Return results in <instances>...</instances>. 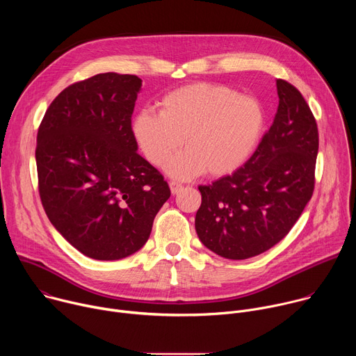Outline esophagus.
Here are the masks:
<instances>
[{
    "label": "esophagus",
    "mask_w": 356,
    "mask_h": 356,
    "mask_svg": "<svg viewBox=\"0 0 356 356\" xmlns=\"http://www.w3.org/2000/svg\"><path fill=\"white\" fill-rule=\"evenodd\" d=\"M169 186H170V191H172V194H177V193H180V191L183 190V186H181V184H179V183H176V181H170V183H169Z\"/></svg>",
    "instance_id": "1"
}]
</instances>
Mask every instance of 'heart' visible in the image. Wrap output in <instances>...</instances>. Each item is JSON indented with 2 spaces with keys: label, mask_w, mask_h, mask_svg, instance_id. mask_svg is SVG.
I'll use <instances>...</instances> for the list:
<instances>
[{
  "label": "heart",
  "mask_w": 356,
  "mask_h": 356,
  "mask_svg": "<svg viewBox=\"0 0 356 356\" xmlns=\"http://www.w3.org/2000/svg\"><path fill=\"white\" fill-rule=\"evenodd\" d=\"M159 114L139 111L132 120V135L149 163L176 179L202 172L221 177L241 169L258 149L266 113L261 101L234 88L211 83H193L168 92Z\"/></svg>",
  "instance_id": "heart-1"
}]
</instances>
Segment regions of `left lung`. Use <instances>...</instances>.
Listing matches in <instances>:
<instances>
[{
	"label": "left lung",
	"mask_w": 356,
	"mask_h": 356,
	"mask_svg": "<svg viewBox=\"0 0 356 356\" xmlns=\"http://www.w3.org/2000/svg\"><path fill=\"white\" fill-rule=\"evenodd\" d=\"M276 87L277 113L255 154L232 175L198 186L197 235L227 259L257 257L280 242L314 191L316 118L294 86L277 79Z\"/></svg>",
	"instance_id": "obj_1"
}]
</instances>
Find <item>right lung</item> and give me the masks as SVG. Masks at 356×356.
<instances>
[{"mask_svg":"<svg viewBox=\"0 0 356 356\" xmlns=\"http://www.w3.org/2000/svg\"><path fill=\"white\" fill-rule=\"evenodd\" d=\"M142 80L101 73L65 88L38 131L36 168L44 213L83 255L117 261L147 241L170 197L138 154L131 117Z\"/></svg>","mask_w":356,"mask_h":356,"instance_id":"right-lung-1","label":"right lung"}]
</instances>
